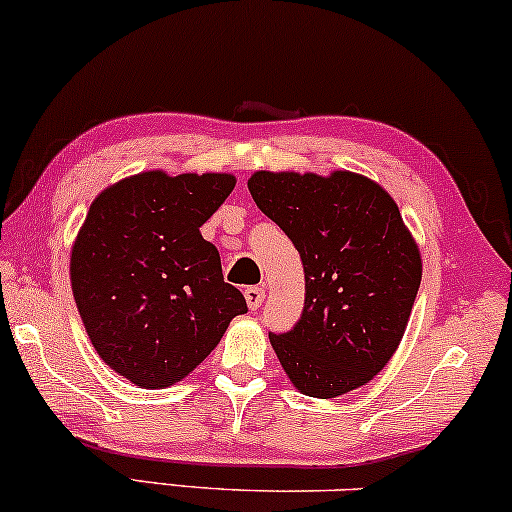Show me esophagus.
<instances>
[{"mask_svg":"<svg viewBox=\"0 0 512 512\" xmlns=\"http://www.w3.org/2000/svg\"><path fill=\"white\" fill-rule=\"evenodd\" d=\"M243 295H245V302H248V307L252 309V312L262 307V302H264V288H260V286H248V288L243 290Z\"/></svg>","mask_w":512,"mask_h":512,"instance_id":"1","label":"esophagus"}]
</instances>
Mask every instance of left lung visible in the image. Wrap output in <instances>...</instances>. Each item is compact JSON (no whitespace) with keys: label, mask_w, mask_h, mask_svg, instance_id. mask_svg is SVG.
<instances>
[{"label":"left lung","mask_w":512,"mask_h":512,"mask_svg":"<svg viewBox=\"0 0 512 512\" xmlns=\"http://www.w3.org/2000/svg\"><path fill=\"white\" fill-rule=\"evenodd\" d=\"M248 189L304 267L300 319L269 333L278 361L309 397L357 390L399 347L423 274L397 203L352 172H255Z\"/></svg>","instance_id":"obj_1"}]
</instances>
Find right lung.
<instances>
[{"label": "right lung", "instance_id": "right-lung-1", "mask_svg": "<svg viewBox=\"0 0 512 512\" xmlns=\"http://www.w3.org/2000/svg\"><path fill=\"white\" fill-rule=\"evenodd\" d=\"M234 186L231 174L144 172L89 208L70 257L73 295L99 357L134 385L177 383L248 312L200 234Z\"/></svg>", "mask_w": 512, "mask_h": 512}]
</instances>
